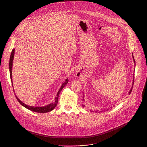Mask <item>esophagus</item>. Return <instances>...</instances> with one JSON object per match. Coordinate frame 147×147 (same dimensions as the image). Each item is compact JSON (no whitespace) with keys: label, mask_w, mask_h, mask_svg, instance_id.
<instances>
[{"label":"esophagus","mask_w":147,"mask_h":147,"mask_svg":"<svg viewBox=\"0 0 147 147\" xmlns=\"http://www.w3.org/2000/svg\"><path fill=\"white\" fill-rule=\"evenodd\" d=\"M76 76H77V77H80L81 76V72L79 71L78 70H77V71H76Z\"/></svg>","instance_id":"obj_1"}]
</instances>
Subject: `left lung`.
<instances>
[{
    "label": "left lung",
    "instance_id": "left-lung-1",
    "mask_svg": "<svg viewBox=\"0 0 147 147\" xmlns=\"http://www.w3.org/2000/svg\"><path fill=\"white\" fill-rule=\"evenodd\" d=\"M134 63H135V61H134ZM133 84H134V82H133ZM132 89H133V87H132V88H131V89L130 90V92H129V94H130V93L131 92ZM83 99H82V100H83ZM82 106H83V107H84V105H82Z\"/></svg>",
    "mask_w": 147,
    "mask_h": 147
}]
</instances>
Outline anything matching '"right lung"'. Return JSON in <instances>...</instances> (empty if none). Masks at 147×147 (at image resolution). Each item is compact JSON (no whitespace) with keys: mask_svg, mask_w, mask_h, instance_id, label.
Listing matches in <instances>:
<instances>
[{"mask_svg":"<svg viewBox=\"0 0 147 147\" xmlns=\"http://www.w3.org/2000/svg\"><path fill=\"white\" fill-rule=\"evenodd\" d=\"M14 49H13L11 51V55H10V61H9V70H10V79H11V83L12 82V74H11V70H12V65H13V58H14ZM69 82V80L68 79H66L65 80V81L64 82V83H63L62 86H61L60 88L59 89L57 94V95L55 98V102H53V103H50L49 105H47L45 107H30V106H28L27 105H26L25 103H24L23 102H22V101H21L18 98L17 96H16V99H17V100L19 102V103L22 105H23L24 107L26 108L27 109L31 111H33V112H38V113H47V112H49L51 111H52L57 105V102H58V97H59V95L60 94V92H61V90L63 89V88L67 84V82Z\"/></svg>","mask_w":147,"mask_h":147,"instance_id":"right-lung-1","label":"right lung"}]
</instances>
